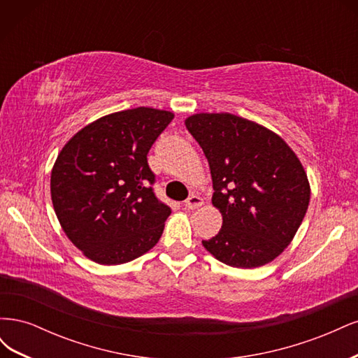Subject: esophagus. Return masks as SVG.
<instances>
[{
    "mask_svg": "<svg viewBox=\"0 0 358 358\" xmlns=\"http://www.w3.org/2000/svg\"><path fill=\"white\" fill-rule=\"evenodd\" d=\"M201 204H203V200L199 196H194V194H191V196L185 201V208L194 210V209H199Z\"/></svg>",
    "mask_w": 358,
    "mask_h": 358,
    "instance_id": "1",
    "label": "esophagus"
}]
</instances>
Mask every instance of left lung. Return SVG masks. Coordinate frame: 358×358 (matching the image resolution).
I'll return each mask as SVG.
<instances>
[{
  "label": "left lung",
  "mask_w": 358,
  "mask_h": 358,
  "mask_svg": "<svg viewBox=\"0 0 358 358\" xmlns=\"http://www.w3.org/2000/svg\"><path fill=\"white\" fill-rule=\"evenodd\" d=\"M185 125L209 161L212 203L222 215V229L203 246L231 267L273 262L309 206L300 159L276 133L231 113H196Z\"/></svg>",
  "instance_id": "left-lung-1"
}]
</instances>
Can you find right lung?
Here are the masks:
<instances>
[{"label": "right lung", "mask_w": 358, "mask_h": 358, "mask_svg": "<svg viewBox=\"0 0 358 358\" xmlns=\"http://www.w3.org/2000/svg\"><path fill=\"white\" fill-rule=\"evenodd\" d=\"M173 117L152 107L106 115L59 152L50 175L53 209L92 262L124 264L158 243L171 210L154 194L148 152Z\"/></svg>", "instance_id": "obj_1"}]
</instances>
